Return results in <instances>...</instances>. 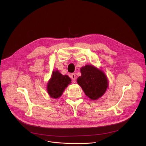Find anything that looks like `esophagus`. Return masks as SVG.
Here are the masks:
<instances>
[{"instance_id": "1", "label": "esophagus", "mask_w": 146, "mask_h": 146, "mask_svg": "<svg viewBox=\"0 0 146 146\" xmlns=\"http://www.w3.org/2000/svg\"><path fill=\"white\" fill-rule=\"evenodd\" d=\"M70 77H71L72 80H74L76 79V74L74 73H72L71 75H70Z\"/></svg>"}]
</instances>
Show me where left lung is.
Returning a JSON list of instances; mask_svg holds the SVG:
<instances>
[{
	"instance_id": "8db88e82",
	"label": "left lung",
	"mask_w": 146,
	"mask_h": 146,
	"mask_svg": "<svg viewBox=\"0 0 146 146\" xmlns=\"http://www.w3.org/2000/svg\"><path fill=\"white\" fill-rule=\"evenodd\" d=\"M81 76L77 82L85 95L92 100H97L106 92L108 81L102 70L92 65H86L80 68Z\"/></svg>"
}]
</instances>
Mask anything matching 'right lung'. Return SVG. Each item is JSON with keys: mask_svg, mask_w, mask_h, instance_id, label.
I'll return each mask as SVG.
<instances>
[{"mask_svg": "<svg viewBox=\"0 0 146 146\" xmlns=\"http://www.w3.org/2000/svg\"><path fill=\"white\" fill-rule=\"evenodd\" d=\"M71 79L67 75H62L58 70L53 71L47 84V92L50 97L57 99L62 95L66 88L71 83Z\"/></svg>", "mask_w": 146, "mask_h": 146, "instance_id": "add662e5", "label": "right lung"}]
</instances>
